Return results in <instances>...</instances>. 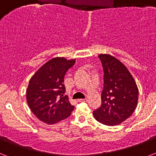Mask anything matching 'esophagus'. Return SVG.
<instances>
[{
  "mask_svg": "<svg viewBox=\"0 0 156 156\" xmlns=\"http://www.w3.org/2000/svg\"><path fill=\"white\" fill-rule=\"evenodd\" d=\"M87 101V99H79L78 100V102H86Z\"/></svg>",
  "mask_w": 156,
  "mask_h": 156,
  "instance_id": "34e87169",
  "label": "esophagus"
}]
</instances>
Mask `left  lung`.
Returning <instances> with one entry per match:
<instances>
[{"label": "left lung", "instance_id": "8db88e82", "mask_svg": "<svg viewBox=\"0 0 156 156\" xmlns=\"http://www.w3.org/2000/svg\"><path fill=\"white\" fill-rule=\"evenodd\" d=\"M104 69L101 106L93 112L99 122L116 126L125 121L135 110L138 90L131 73L121 61L108 54L99 56Z\"/></svg>", "mask_w": 156, "mask_h": 156}]
</instances>
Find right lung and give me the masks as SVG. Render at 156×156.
I'll use <instances>...</instances> for the list:
<instances>
[{"instance_id": "1", "label": "right lung", "mask_w": 156, "mask_h": 156, "mask_svg": "<svg viewBox=\"0 0 156 156\" xmlns=\"http://www.w3.org/2000/svg\"><path fill=\"white\" fill-rule=\"evenodd\" d=\"M75 61L56 57L45 63L30 78L27 100L32 112L43 122L54 124L67 118L74 106L64 95L65 74Z\"/></svg>"}]
</instances>
